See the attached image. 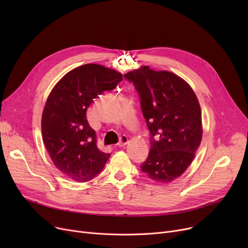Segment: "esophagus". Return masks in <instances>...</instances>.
<instances>
[{"mask_svg": "<svg viewBox=\"0 0 248 248\" xmlns=\"http://www.w3.org/2000/svg\"><path fill=\"white\" fill-rule=\"evenodd\" d=\"M128 142V139H127V137L126 136H122L121 138H120V141L117 142V146L119 147H124L126 144Z\"/></svg>", "mask_w": 248, "mask_h": 248, "instance_id": "esophagus-1", "label": "esophagus"}]
</instances>
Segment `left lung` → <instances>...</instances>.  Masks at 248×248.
Instances as JSON below:
<instances>
[{"instance_id": "left-lung-1", "label": "left lung", "mask_w": 248, "mask_h": 248, "mask_svg": "<svg viewBox=\"0 0 248 248\" xmlns=\"http://www.w3.org/2000/svg\"><path fill=\"white\" fill-rule=\"evenodd\" d=\"M124 78L137 90L151 134V150L140 170L158 183L171 182L186 171L200 146L198 99L190 85L172 72L142 66Z\"/></svg>"}]
</instances>
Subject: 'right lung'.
<instances>
[{"mask_svg":"<svg viewBox=\"0 0 248 248\" xmlns=\"http://www.w3.org/2000/svg\"><path fill=\"white\" fill-rule=\"evenodd\" d=\"M123 75L98 64H85L65 75L52 89L42 114V137L51 160L59 171L77 182L97 176L109 154L96 147V136L86 110Z\"/></svg>","mask_w":248,"mask_h":248,"instance_id":"1","label":"right lung"}]
</instances>
